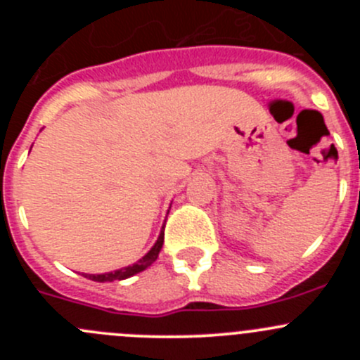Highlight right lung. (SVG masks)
<instances>
[{
    "label": "right lung",
    "mask_w": 360,
    "mask_h": 360,
    "mask_svg": "<svg viewBox=\"0 0 360 360\" xmlns=\"http://www.w3.org/2000/svg\"><path fill=\"white\" fill-rule=\"evenodd\" d=\"M163 230H165V226H163L162 231H160V237H158L157 244L151 248L150 252H148L146 256L143 257V259H139L137 263H134L132 266H125V268H122V270L110 271V274L85 275V277L90 278V281H96V282H112V281H123V278H129V277H132V275L139 274V271L146 270L150 264H153L155 261H157L160 249H162V245H163V235H165V233H163Z\"/></svg>",
    "instance_id": "add662e5"
}]
</instances>
